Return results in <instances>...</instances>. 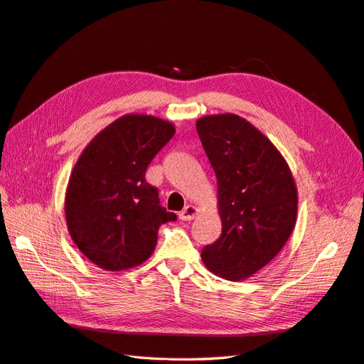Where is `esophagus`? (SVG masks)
<instances>
[{"label":"esophagus","instance_id":"esophagus-1","mask_svg":"<svg viewBox=\"0 0 364 364\" xmlns=\"http://www.w3.org/2000/svg\"><path fill=\"white\" fill-rule=\"evenodd\" d=\"M197 214H199V209L193 205H188L183 208V211L179 214V218L183 220V222H190V220H194L197 217Z\"/></svg>","mask_w":364,"mask_h":364}]
</instances>
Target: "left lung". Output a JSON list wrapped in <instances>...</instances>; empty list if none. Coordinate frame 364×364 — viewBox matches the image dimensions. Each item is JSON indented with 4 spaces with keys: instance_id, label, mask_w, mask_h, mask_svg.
<instances>
[{
    "instance_id": "obj_1",
    "label": "left lung",
    "mask_w": 364,
    "mask_h": 364,
    "mask_svg": "<svg viewBox=\"0 0 364 364\" xmlns=\"http://www.w3.org/2000/svg\"><path fill=\"white\" fill-rule=\"evenodd\" d=\"M197 134L217 178L222 234L202 250L217 277L241 281L269 264L296 225V183L278 149L234 114L197 119Z\"/></svg>"
}]
</instances>
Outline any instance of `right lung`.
<instances>
[{"label":"right lung","mask_w":364,"mask_h":364,"mask_svg":"<svg viewBox=\"0 0 364 364\" xmlns=\"http://www.w3.org/2000/svg\"><path fill=\"white\" fill-rule=\"evenodd\" d=\"M174 135L168 121L130 114L115 119L83 150L71 173L65 217L83 255L103 270L132 269L149 259L158 229L176 214L147 183L151 159Z\"/></svg>","instance_id":"add662e5"}]
</instances>
